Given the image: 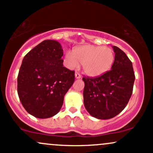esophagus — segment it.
<instances>
[{
  "instance_id": "obj_1",
  "label": "esophagus",
  "mask_w": 153,
  "mask_h": 153,
  "mask_svg": "<svg viewBox=\"0 0 153 153\" xmlns=\"http://www.w3.org/2000/svg\"><path fill=\"white\" fill-rule=\"evenodd\" d=\"M75 77L76 79H80L81 78V75H80V73H78V72H76V73H75Z\"/></svg>"
}]
</instances>
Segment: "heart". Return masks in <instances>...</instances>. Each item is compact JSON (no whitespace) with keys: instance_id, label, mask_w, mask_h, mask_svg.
Here are the masks:
<instances>
[{"instance_id":"b5f03b06","label":"heart","mask_w":153,"mask_h":153,"mask_svg":"<svg viewBox=\"0 0 153 153\" xmlns=\"http://www.w3.org/2000/svg\"><path fill=\"white\" fill-rule=\"evenodd\" d=\"M114 61V53L109 47L86 45L75 47L65 54L66 65L74 69L81 63L84 73L91 77L102 75L109 71Z\"/></svg>"}]
</instances>
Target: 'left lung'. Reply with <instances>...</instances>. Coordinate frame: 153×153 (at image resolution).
Wrapping results in <instances>:
<instances>
[{
    "label": "left lung",
    "mask_w": 153,
    "mask_h": 153,
    "mask_svg": "<svg viewBox=\"0 0 153 153\" xmlns=\"http://www.w3.org/2000/svg\"><path fill=\"white\" fill-rule=\"evenodd\" d=\"M111 70L96 78H82L84 106L92 117L108 119L119 114L127 105L133 91L135 76L132 63L119 47Z\"/></svg>",
    "instance_id": "obj_1"
}]
</instances>
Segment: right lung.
Masks as SVG:
<instances>
[{
	"label": "right lung",
	"mask_w": 153,
	"mask_h": 153,
	"mask_svg": "<svg viewBox=\"0 0 153 153\" xmlns=\"http://www.w3.org/2000/svg\"><path fill=\"white\" fill-rule=\"evenodd\" d=\"M63 50L55 40H45L26 54L17 79L19 99L36 118L57 114L75 80V72L63 67Z\"/></svg>",
	"instance_id": "1"
}]
</instances>
